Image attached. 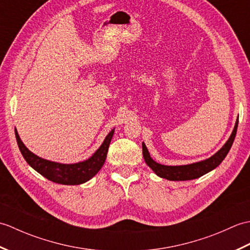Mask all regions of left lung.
<instances>
[{"instance_id": "left-lung-1", "label": "left lung", "mask_w": 250, "mask_h": 250, "mask_svg": "<svg viewBox=\"0 0 250 250\" xmlns=\"http://www.w3.org/2000/svg\"><path fill=\"white\" fill-rule=\"evenodd\" d=\"M237 125L238 117L229 140L226 142V144L222 146L215 155H213L210 158L205 159V160L190 164H185V166H164V164L156 162L150 157L149 151H148L144 142L142 143L143 156H144L147 166L149 167L159 177L166 178L167 180H175V182H176V180H191L199 178L208 172L213 171L214 168H216L222 161H224V159L228 155V152L231 149L233 142H234L237 131Z\"/></svg>"}]
</instances>
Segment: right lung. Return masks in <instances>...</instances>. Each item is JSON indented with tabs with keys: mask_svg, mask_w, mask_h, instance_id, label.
Instances as JSON below:
<instances>
[{
	"mask_svg": "<svg viewBox=\"0 0 250 250\" xmlns=\"http://www.w3.org/2000/svg\"><path fill=\"white\" fill-rule=\"evenodd\" d=\"M115 128L106 135L102 145L99 147V149L93 155L88 158L87 160H83L77 163H60L47 160V159L41 158L36 156L35 153L30 151L25 147L23 142L21 141L17 130H15L16 140L19 149L22 153L24 160L28 162L29 166L34 168L37 173L51 182L61 184V185H82L83 183L94 177L98 174L107 156L108 147L110 144L111 137L114 135Z\"/></svg>",
	"mask_w": 250,
	"mask_h": 250,
	"instance_id": "right-lung-1",
	"label": "right lung"
}]
</instances>
